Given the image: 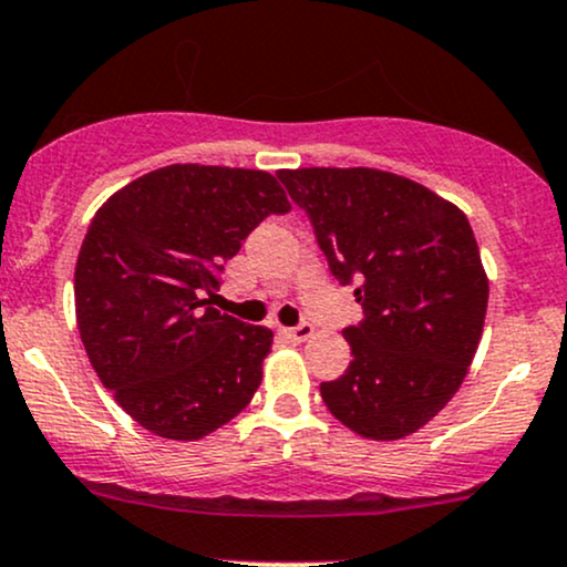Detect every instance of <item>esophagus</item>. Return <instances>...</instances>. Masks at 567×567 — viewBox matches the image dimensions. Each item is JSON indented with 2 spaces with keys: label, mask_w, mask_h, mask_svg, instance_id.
<instances>
[{
  "label": "esophagus",
  "mask_w": 567,
  "mask_h": 567,
  "mask_svg": "<svg viewBox=\"0 0 567 567\" xmlns=\"http://www.w3.org/2000/svg\"><path fill=\"white\" fill-rule=\"evenodd\" d=\"M281 334L289 342H305L308 337H313V327H310V323H300V327H284Z\"/></svg>",
  "instance_id": "34e87169"
}]
</instances>
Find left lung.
I'll return each mask as SVG.
<instances>
[{"label": "left lung", "instance_id": "8db88e82", "mask_svg": "<svg viewBox=\"0 0 567 567\" xmlns=\"http://www.w3.org/2000/svg\"><path fill=\"white\" fill-rule=\"evenodd\" d=\"M278 179L364 308V321L342 332L353 361L321 383L323 404L374 442L415 434L455 396L485 327L489 286L466 214L378 168H297Z\"/></svg>", "mask_w": 567, "mask_h": 567}]
</instances>
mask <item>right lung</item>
<instances>
[{
  "instance_id": "add662e5",
  "label": "right lung",
  "mask_w": 567,
  "mask_h": 567,
  "mask_svg": "<svg viewBox=\"0 0 567 567\" xmlns=\"http://www.w3.org/2000/svg\"><path fill=\"white\" fill-rule=\"evenodd\" d=\"M289 208L267 171L176 163L95 212L74 270L78 329L114 402L155 436L214 434L257 393L272 332L208 305L240 240Z\"/></svg>"
}]
</instances>
